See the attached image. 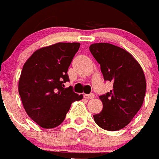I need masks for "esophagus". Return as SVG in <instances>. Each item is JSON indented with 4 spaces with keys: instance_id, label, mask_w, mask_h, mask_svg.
Returning <instances> with one entry per match:
<instances>
[{
    "instance_id": "34e87169",
    "label": "esophagus",
    "mask_w": 159,
    "mask_h": 159,
    "mask_svg": "<svg viewBox=\"0 0 159 159\" xmlns=\"http://www.w3.org/2000/svg\"><path fill=\"white\" fill-rule=\"evenodd\" d=\"M84 97L87 99H93L95 97V95L93 93H91V94H84Z\"/></svg>"
}]
</instances>
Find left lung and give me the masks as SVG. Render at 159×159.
<instances>
[{"label": "left lung", "instance_id": "obj_1", "mask_svg": "<svg viewBox=\"0 0 159 159\" xmlns=\"http://www.w3.org/2000/svg\"><path fill=\"white\" fill-rule=\"evenodd\" d=\"M89 50L100 63L104 80L113 84L109 93L100 96L103 109L93 115L95 122L108 131L123 129L143 104L146 89L143 70L130 53L110 43H94Z\"/></svg>", "mask_w": 159, "mask_h": 159}]
</instances>
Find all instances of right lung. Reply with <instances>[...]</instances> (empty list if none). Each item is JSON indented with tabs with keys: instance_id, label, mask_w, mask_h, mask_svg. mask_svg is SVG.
<instances>
[{
	"instance_id": "obj_1",
	"label": "right lung",
	"mask_w": 159,
	"mask_h": 159,
	"mask_svg": "<svg viewBox=\"0 0 159 159\" xmlns=\"http://www.w3.org/2000/svg\"><path fill=\"white\" fill-rule=\"evenodd\" d=\"M80 44L58 43L33 53L25 63L18 92L28 116L44 129L57 127L64 120L70 104L83 99L64 88L67 70Z\"/></svg>"
}]
</instances>
